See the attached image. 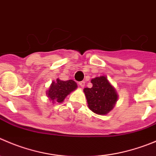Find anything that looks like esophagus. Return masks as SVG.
I'll use <instances>...</instances> for the list:
<instances>
[{"label": "esophagus", "instance_id": "1", "mask_svg": "<svg viewBox=\"0 0 156 156\" xmlns=\"http://www.w3.org/2000/svg\"><path fill=\"white\" fill-rule=\"evenodd\" d=\"M79 85L80 86L81 88H83L85 87V82L84 81H81V82H79Z\"/></svg>", "mask_w": 156, "mask_h": 156}]
</instances>
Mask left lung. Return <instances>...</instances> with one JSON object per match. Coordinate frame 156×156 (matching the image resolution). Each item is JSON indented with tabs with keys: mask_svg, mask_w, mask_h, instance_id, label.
<instances>
[{
	"mask_svg": "<svg viewBox=\"0 0 156 156\" xmlns=\"http://www.w3.org/2000/svg\"><path fill=\"white\" fill-rule=\"evenodd\" d=\"M93 87L83 90L88 107L97 115H106L114 108L118 93L105 76L91 80Z\"/></svg>",
	"mask_w": 156,
	"mask_h": 156,
	"instance_id": "obj_1",
	"label": "left lung"
}]
</instances>
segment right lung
Listing matches in <instances>:
<instances>
[{
  "label": "right lung",
  "mask_w": 156,
  "mask_h": 156,
  "mask_svg": "<svg viewBox=\"0 0 156 156\" xmlns=\"http://www.w3.org/2000/svg\"><path fill=\"white\" fill-rule=\"evenodd\" d=\"M76 88V83L73 80L63 81L57 78V80L52 82L46 94L53 103H61L64 101L65 98Z\"/></svg>",
  "instance_id": "obj_1"
}]
</instances>
